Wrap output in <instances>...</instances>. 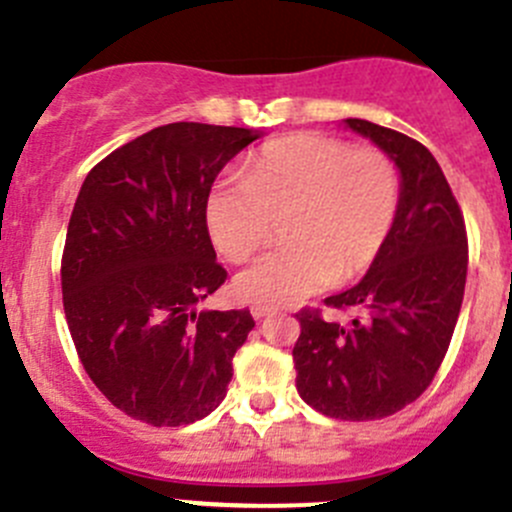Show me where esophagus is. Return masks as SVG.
Returning a JSON list of instances; mask_svg holds the SVG:
<instances>
[{
    "label": "esophagus",
    "mask_w": 512,
    "mask_h": 512,
    "mask_svg": "<svg viewBox=\"0 0 512 512\" xmlns=\"http://www.w3.org/2000/svg\"><path fill=\"white\" fill-rule=\"evenodd\" d=\"M250 312H252V317H255V320H262V317L270 315L272 310H270V307H265V305H252Z\"/></svg>",
    "instance_id": "34e87169"
}]
</instances>
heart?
Returning a JSON list of instances; mask_svg holds the SVG:
<instances>
[{
    "label": "heart",
    "instance_id": "1",
    "mask_svg": "<svg viewBox=\"0 0 512 512\" xmlns=\"http://www.w3.org/2000/svg\"><path fill=\"white\" fill-rule=\"evenodd\" d=\"M398 202V167L385 152L302 132L262 147L242 185L212 192L205 215L212 242L232 262L250 260L285 220L287 245L237 277L245 300L285 307L365 272L388 242Z\"/></svg>",
    "mask_w": 512,
    "mask_h": 512
}]
</instances>
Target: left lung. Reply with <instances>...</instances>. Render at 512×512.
<instances>
[{"instance_id": "1", "label": "left lung", "mask_w": 512, "mask_h": 512, "mask_svg": "<svg viewBox=\"0 0 512 512\" xmlns=\"http://www.w3.org/2000/svg\"><path fill=\"white\" fill-rule=\"evenodd\" d=\"M400 170V202L388 242L367 275L325 305L352 310L347 325L320 310L297 312L295 385L317 413L380 420L428 390L448 352L468 275V235L443 170L403 132L345 119Z\"/></svg>"}]
</instances>
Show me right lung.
Segmentation results:
<instances>
[{"mask_svg":"<svg viewBox=\"0 0 512 512\" xmlns=\"http://www.w3.org/2000/svg\"><path fill=\"white\" fill-rule=\"evenodd\" d=\"M257 132L172 122L104 157L74 202L62 302L77 355L117 410L180 428L225 400L250 310H202L227 270L207 232L222 167Z\"/></svg>","mask_w":512,"mask_h":512,"instance_id":"right-lung-1","label":"right lung"}]
</instances>
